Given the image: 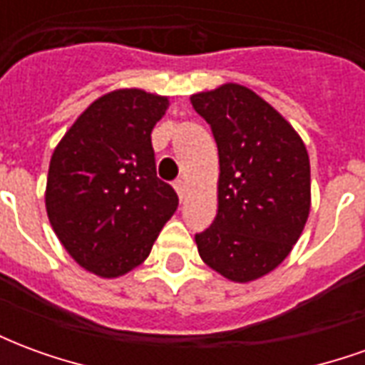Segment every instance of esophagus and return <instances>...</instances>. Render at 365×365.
<instances>
[{"mask_svg":"<svg viewBox=\"0 0 365 365\" xmlns=\"http://www.w3.org/2000/svg\"><path fill=\"white\" fill-rule=\"evenodd\" d=\"M175 191H178V195H180V199L185 197V191H187V183H185V180H178V182L174 183Z\"/></svg>","mask_w":365,"mask_h":365,"instance_id":"esophagus-1","label":"esophagus"}]
</instances>
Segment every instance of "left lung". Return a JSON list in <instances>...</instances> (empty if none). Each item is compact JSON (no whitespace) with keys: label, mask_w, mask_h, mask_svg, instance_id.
<instances>
[{"label":"left lung","mask_w":365,"mask_h":365,"mask_svg":"<svg viewBox=\"0 0 365 365\" xmlns=\"http://www.w3.org/2000/svg\"><path fill=\"white\" fill-rule=\"evenodd\" d=\"M219 148V209L195 235L201 260L230 282L260 279L289 256L311 211V164L297 130L240 83L190 97Z\"/></svg>","instance_id":"obj_1"}]
</instances>
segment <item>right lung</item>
<instances>
[{
    "mask_svg": "<svg viewBox=\"0 0 365 365\" xmlns=\"http://www.w3.org/2000/svg\"><path fill=\"white\" fill-rule=\"evenodd\" d=\"M170 99L138 88L105 93L52 152L44 203L52 230L83 269L119 277L140 266L178 209L156 178L152 128Z\"/></svg>",
    "mask_w": 365,
    "mask_h": 365,
    "instance_id": "add662e5",
    "label": "right lung"
}]
</instances>
